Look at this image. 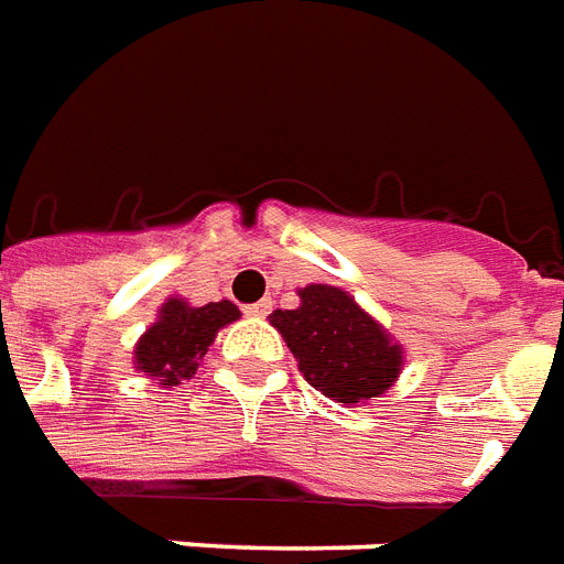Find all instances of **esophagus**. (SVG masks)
Masks as SVG:
<instances>
[{
  "label": "esophagus",
  "mask_w": 564,
  "mask_h": 564,
  "mask_svg": "<svg viewBox=\"0 0 564 564\" xmlns=\"http://www.w3.org/2000/svg\"><path fill=\"white\" fill-rule=\"evenodd\" d=\"M270 308H273V303H270V300H261V303L247 305L245 314H247V317H268Z\"/></svg>",
  "instance_id": "1"
}]
</instances>
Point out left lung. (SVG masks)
I'll return each instance as SVG.
<instances>
[{"label": "left lung", "instance_id": "1", "mask_svg": "<svg viewBox=\"0 0 564 564\" xmlns=\"http://www.w3.org/2000/svg\"><path fill=\"white\" fill-rule=\"evenodd\" d=\"M296 308L270 314V326L288 344L296 367L332 402L358 408L399 381L404 349L344 288L305 285Z\"/></svg>", "mask_w": 564, "mask_h": 564}]
</instances>
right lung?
Returning <instances> with one entry per match:
<instances>
[{"label":"right lung","mask_w":564,"mask_h":564,"mask_svg":"<svg viewBox=\"0 0 564 564\" xmlns=\"http://www.w3.org/2000/svg\"><path fill=\"white\" fill-rule=\"evenodd\" d=\"M241 317L229 300L192 305L183 296H169L156 311V319L133 346V369L154 384L177 387L195 376L204 355L224 326Z\"/></svg>","instance_id":"1"}]
</instances>
